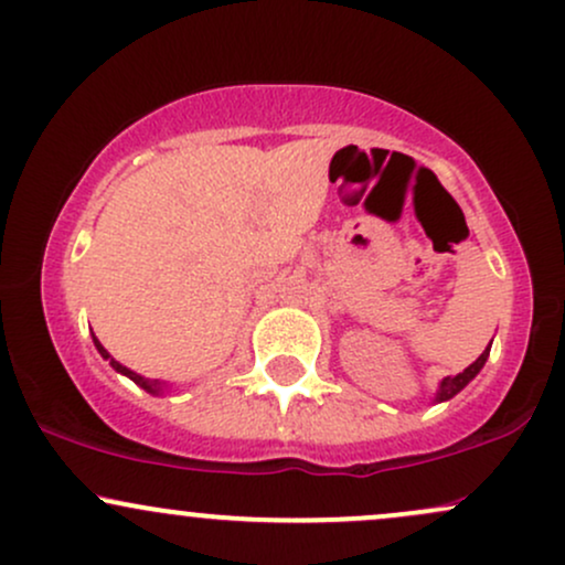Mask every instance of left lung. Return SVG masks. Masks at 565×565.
Returning a JSON list of instances; mask_svg holds the SVG:
<instances>
[{
	"instance_id": "left-lung-1",
	"label": "left lung",
	"mask_w": 565,
	"mask_h": 565,
	"mask_svg": "<svg viewBox=\"0 0 565 565\" xmlns=\"http://www.w3.org/2000/svg\"><path fill=\"white\" fill-rule=\"evenodd\" d=\"M489 350H491V345L483 350L481 355H478L476 361H472V364L465 369V372H459V374H454V377H444L438 382V391H436V398H433V404H444V401H449V398H454V395H457L459 391H462V387H468L472 380H476V374L481 372L483 369V364H486V359H489Z\"/></svg>"
}]
</instances>
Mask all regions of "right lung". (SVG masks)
Returning <instances> with one entry per match:
<instances>
[{"label":"right lung","mask_w":565,"mask_h":565,"mask_svg":"<svg viewBox=\"0 0 565 565\" xmlns=\"http://www.w3.org/2000/svg\"><path fill=\"white\" fill-rule=\"evenodd\" d=\"M93 342H95L97 353H100V355H103V359H106V361H111L114 372L125 374V377H129V380H132V382H135V385H138V387H142V391H146V393H151V395H161V393H164V391H167V387H170V385H167V382H161V380H148V377H142V374H138V372H132V369H127L125 364H119V361H116V359H114V355H111V353H108V350L100 345V340H97V337H95V334H93Z\"/></svg>","instance_id":"obj_1"}]
</instances>
